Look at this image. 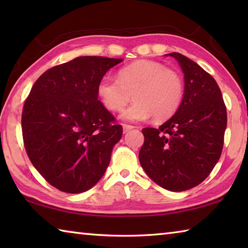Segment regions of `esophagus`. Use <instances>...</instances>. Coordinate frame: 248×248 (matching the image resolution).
Here are the masks:
<instances>
[{
    "instance_id": "obj_1",
    "label": "esophagus",
    "mask_w": 248,
    "mask_h": 248,
    "mask_svg": "<svg viewBox=\"0 0 248 248\" xmlns=\"http://www.w3.org/2000/svg\"><path fill=\"white\" fill-rule=\"evenodd\" d=\"M123 129H124V133H127L128 131H130V130L133 129V127L130 124H123Z\"/></svg>"
}]
</instances>
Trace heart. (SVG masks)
<instances>
[{
  "label": "heart",
  "mask_w": 248,
  "mask_h": 248,
  "mask_svg": "<svg viewBox=\"0 0 248 248\" xmlns=\"http://www.w3.org/2000/svg\"><path fill=\"white\" fill-rule=\"evenodd\" d=\"M100 102L108 110L121 112V119L131 123L153 116L157 121L169 119L178 110L184 98V81L174 70L155 61L141 60L120 69L118 78L104 77L97 85Z\"/></svg>",
  "instance_id": "1"
}]
</instances>
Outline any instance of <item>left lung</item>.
Wrapping results in <instances>:
<instances>
[{"mask_svg":"<svg viewBox=\"0 0 248 248\" xmlns=\"http://www.w3.org/2000/svg\"><path fill=\"white\" fill-rule=\"evenodd\" d=\"M177 60L185 79L184 98L174 116L158 129L144 128L139 153L142 169L158 186L184 191L202 183L221 156L226 107L216 79L182 53Z\"/></svg>","mask_w":248,"mask_h":248,"instance_id":"8db88e82","label":"left lung"}]
</instances>
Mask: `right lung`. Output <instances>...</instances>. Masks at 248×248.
<instances>
[{"instance_id": "right-lung-1", "label": "right lung", "mask_w": 248, "mask_h": 248, "mask_svg": "<svg viewBox=\"0 0 248 248\" xmlns=\"http://www.w3.org/2000/svg\"><path fill=\"white\" fill-rule=\"evenodd\" d=\"M123 59L78 57L53 66L24 104L25 149L40 175L57 189L79 194L99 182L123 127L98 100L97 85Z\"/></svg>"}]
</instances>
